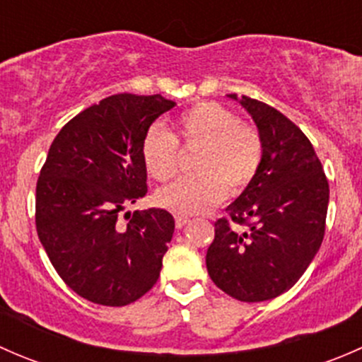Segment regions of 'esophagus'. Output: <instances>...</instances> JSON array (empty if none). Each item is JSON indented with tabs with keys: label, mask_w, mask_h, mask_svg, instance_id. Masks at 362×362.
<instances>
[{
	"label": "esophagus",
	"mask_w": 362,
	"mask_h": 362,
	"mask_svg": "<svg viewBox=\"0 0 362 362\" xmlns=\"http://www.w3.org/2000/svg\"><path fill=\"white\" fill-rule=\"evenodd\" d=\"M187 222H189V217H187V215H180V214L175 215V226H177L178 229L184 228V226L187 224Z\"/></svg>",
	"instance_id": "34e87169"
}]
</instances>
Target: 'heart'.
<instances>
[{"label": "heart", "instance_id": "obj_1", "mask_svg": "<svg viewBox=\"0 0 362 362\" xmlns=\"http://www.w3.org/2000/svg\"><path fill=\"white\" fill-rule=\"evenodd\" d=\"M178 140L185 147H202L194 159L198 173L182 177L160 189L158 202L180 215L203 214L231 194L250 187L264 159V144L250 124L215 101H203L177 120ZM178 140L154 124L141 141V159L154 180L168 182L178 171Z\"/></svg>", "mask_w": 362, "mask_h": 362}]
</instances>
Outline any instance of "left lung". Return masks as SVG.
<instances>
[{
    "mask_svg": "<svg viewBox=\"0 0 362 362\" xmlns=\"http://www.w3.org/2000/svg\"><path fill=\"white\" fill-rule=\"evenodd\" d=\"M240 103L257 126L264 159L250 187L228 206L229 218L215 222L206 269L226 294L257 303L289 291L319 252L329 184L313 145L293 120L249 96Z\"/></svg>",
    "mask_w": 362,
    "mask_h": 362,
    "instance_id": "obj_1",
    "label": "left lung"
}]
</instances>
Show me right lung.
<instances>
[{"mask_svg":"<svg viewBox=\"0 0 362 362\" xmlns=\"http://www.w3.org/2000/svg\"><path fill=\"white\" fill-rule=\"evenodd\" d=\"M175 101L113 94L73 117L54 138L36 182V233L57 275L87 301L124 306L158 282L175 231L160 208L127 211L147 194L141 141Z\"/></svg>","mask_w":362,"mask_h":362,"instance_id":"add662e5","label":"right lung"}]
</instances>
